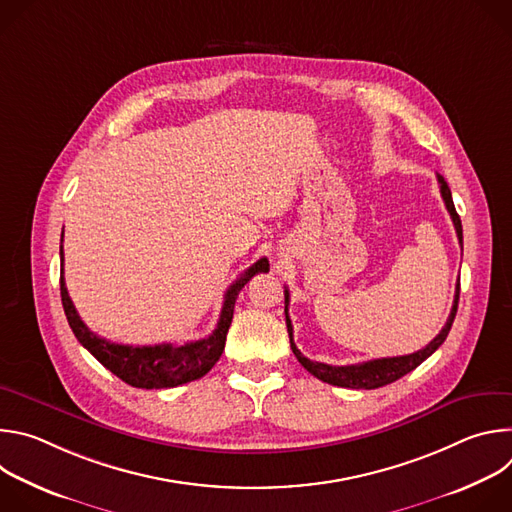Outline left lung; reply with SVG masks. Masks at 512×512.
<instances>
[{
  "label": "left lung",
  "instance_id": "left-lung-1",
  "mask_svg": "<svg viewBox=\"0 0 512 512\" xmlns=\"http://www.w3.org/2000/svg\"><path fill=\"white\" fill-rule=\"evenodd\" d=\"M437 182H440V192L442 198L446 202V208L452 216V223L456 227V235L460 239L462 245V221L456 212L454 200H452V190L448 186V182L444 180V176L437 174ZM458 300H460V283H456V296H454V306L452 312L448 316L446 326L442 328V332L437 334L425 348L413 352V354H405V356H391V358H375L369 362H360V364H346V367H332V364H324V362H316L306 358L298 346L294 344V326H291L289 314H287V306H289V291L285 289V324H287V332H289V344L291 350H294L296 358L300 360L302 367L312 373L316 379L334 385V387H346V389H377V387H385L389 383H395L397 379L405 377L407 373H411L413 369H417L419 364L429 358L437 348L444 344V340L450 334V328L454 324L456 312H458Z\"/></svg>",
  "mask_w": 512,
  "mask_h": 512
}]
</instances>
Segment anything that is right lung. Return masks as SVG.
I'll return each instance as SVG.
<instances>
[{"mask_svg":"<svg viewBox=\"0 0 512 512\" xmlns=\"http://www.w3.org/2000/svg\"><path fill=\"white\" fill-rule=\"evenodd\" d=\"M62 261H64V255L60 245V263ZM267 271H269V261L265 257L253 263L227 289L221 318H218V324L212 330V334L208 338L186 342L182 346H176V344L129 346V344H115L97 336L87 328V324L77 314V308L72 304L66 291L62 269H60V298H62V308H64L68 326L72 328V332H75L77 340L103 364L105 369L117 375L123 383L137 389H170V387L196 381L214 367L216 360L221 358L225 350L227 332L233 322V312H235L239 291L255 273H267Z\"/></svg>","mask_w":512,"mask_h":512,"instance_id":"add662e5","label":"right lung"}]
</instances>
